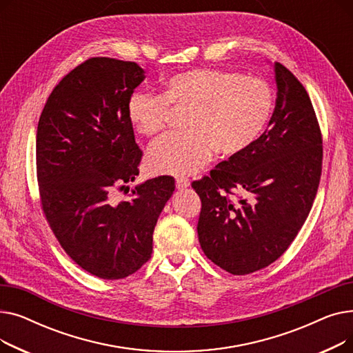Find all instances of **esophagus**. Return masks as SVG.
<instances>
[{
  "label": "esophagus",
  "instance_id": "obj_1",
  "mask_svg": "<svg viewBox=\"0 0 353 353\" xmlns=\"http://www.w3.org/2000/svg\"><path fill=\"white\" fill-rule=\"evenodd\" d=\"M190 186V181L188 179H177L176 180V188L177 190H184Z\"/></svg>",
  "mask_w": 353,
  "mask_h": 353
}]
</instances>
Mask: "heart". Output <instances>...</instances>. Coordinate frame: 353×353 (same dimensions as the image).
Instances as JSON below:
<instances>
[{
    "instance_id": "heart-1",
    "label": "heart",
    "mask_w": 353,
    "mask_h": 353,
    "mask_svg": "<svg viewBox=\"0 0 353 353\" xmlns=\"http://www.w3.org/2000/svg\"><path fill=\"white\" fill-rule=\"evenodd\" d=\"M170 108L188 111V132L167 134L148 147L147 170L190 176L210 160L214 150L219 156L233 157L250 148L270 119L273 97L268 84L256 77L194 68L167 80L163 97L133 92L127 101V116L137 133L152 137L169 124Z\"/></svg>"
}]
</instances>
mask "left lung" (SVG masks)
<instances>
[{"mask_svg": "<svg viewBox=\"0 0 353 353\" xmlns=\"http://www.w3.org/2000/svg\"><path fill=\"white\" fill-rule=\"evenodd\" d=\"M277 99L266 132L242 154L193 181L201 200L200 246L232 274L261 270L279 259L302 229L322 172V136L305 87L273 64ZM236 192L246 199L234 202Z\"/></svg>", "mask_w": 353, "mask_h": 353, "instance_id": "obj_1", "label": "left lung"}]
</instances>
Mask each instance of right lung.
Instances as JSON below:
<instances>
[{"mask_svg":"<svg viewBox=\"0 0 353 353\" xmlns=\"http://www.w3.org/2000/svg\"><path fill=\"white\" fill-rule=\"evenodd\" d=\"M144 79L136 63L90 59L54 87L37 128L50 228L74 262L107 281L133 274L152 257L157 219L176 188L173 177L160 176L137 184L128 200L111 197L139 176L127 101Z\"/></svg>","mask_w":353,"mask_h":353,"instance_id":"1","label":"right lung"}]
</instances>
